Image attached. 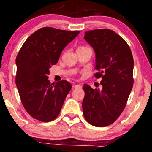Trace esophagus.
<instances>
[{"label":"esophagus","mask_w":152,"mask_h":152,"mask_svg":"<svg viewBox=\"0 0 152 152\" xmlns=\"http://www.w3.org/2000/svg\"><path fill=\"white\" fill-rule=\"evenodd\" d=\"M74 88L76 89H80L82 88V86L80 85V84H75V85L74 86Z\"/></svg>","instance_id":"34e87169"}]
</instances>
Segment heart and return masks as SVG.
Listing matches in <instances>:
<instances>
[{"label": "heart", "mask_w": 152, "mask_h": 152, "mask_svg": "<svg viewBox=\"0 0 152 152\" xmlns=\"http://www.w3.org/2000/svg\"><path fill=\"white\" fill-rule=\"evenodd\" d=\"M80 48H82V47H80Z\"/></svg>", "instance_id": "1"}]
</instances>
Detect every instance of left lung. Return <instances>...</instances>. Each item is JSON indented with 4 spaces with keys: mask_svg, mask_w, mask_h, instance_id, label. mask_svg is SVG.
I'll return each mask as SVG.
<instances>
[{
    "mask_svg": "<svg viewBox=\"0 0 152 152\" xmlns=\"http://www.w3.org/2000/svg\"><path fill=\"white\" fill-rule=\"evenodd\" d=\"M95 52L94 74L102 78V88L92 89L84 84L82 110L85 119L96 127L115 122L121 114L133 88L134 62L125 41L112 30L95 29L84 36Z\"/></svg>",
    "mask_w": 152,
    "mask_h": 152,
    "instance_id": "8db88e82",
    "label": "left lung"
}]
</instances>
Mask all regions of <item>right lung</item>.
I'll use <instances>...</instances> for the list:
<instances>
[{"mask_svg":"<svg viewBox=\"0 0 152 152\" xmlns=\"http://www.w3.org/2000/svg\"><path fill=\"white\" fill-rule=\"evenodd\" d=\"M80 31L43 27L27 38L16 58V86L22 104L32 117L41 121L55 119L72 85L66 80L50 84L51 66Z\"/></svg>","mask_w":152,"mask_h":152,"instance_id":"right-lung-1","label":"right lung"}]
</instances>
